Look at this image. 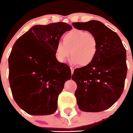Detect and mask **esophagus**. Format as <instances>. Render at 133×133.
<instances>
[{
	"label": "esophagus",
	"mask_w": 133,
	"mask_h": 133,
	"mask_svg": "<svg viewBox=\"0 0 133 133\" xmlns=\"http://www.w3.org/2000/svg\"><path fill=\"white\" fill-rule=\"evenodd\" d=\"M70 70H71V74H73V72H74V69L72 67H70Z\"/></svg>",
	"instance_id": "34e87169"
}]
</instances>
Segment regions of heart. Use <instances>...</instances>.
Masks as SVG:
<instances>
[{"mask_svg":"<svg viewBox=\"0 0 133 133\" xmlns=\"http://www.w3.org/2000/svg\"><path fill=\"white\" fill-rule=\"evenodd\" d=\"M98 51V43L95 36L83 30L73 29L63 36V43L55 46V57L63 63L70 54L69 62L72 64L85 66L93 62Z\"/></svg>","mask_w":133,"mask_h":133,"instance_id":"heart-1","label":"heart"}]
</instances>
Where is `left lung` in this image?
Masks as SVG:
<instances>
[{
  "mask_svg": "<svg viewBox=\"0 0 133 133\" xmlns=\"http://www.w3.org/2000/svg\"><path fill=\"white\" fill-rule=\"evenodd\" d=\"M72 26L90 32L98 43L93 62L75 69L72 75L77 84V104L84 112H101L112 106L123 93L127 73L126 50L118 35L100 21L74 23Z\"/></svg>",
  "mask_w": 133,
  "mask_h": 133,
  "instance_id": "left-lung-1",
  "label": "left lung"
}]
</instances>
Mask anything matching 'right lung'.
I'll return each instance as SVG.
<instances>
[{
    "instance_id": "add662e5",
    "label": "right lung",
    "mask_w": 133,
    "mask_h": 133,
    "mask_svg": "<svg viewBox=\"0 0 133 133\" xmlns=\"http://www.w3.org/2000/svg\"><path fill=\"white\" fill-rule=\"evenodd\" d=\"M71 29L63 22L35 25L12 46L9 58L10 89L16 104L29 115H51L57 109L58 95L71 71L57 61L55 46Z\"/></svg>"
}]
</instances>
